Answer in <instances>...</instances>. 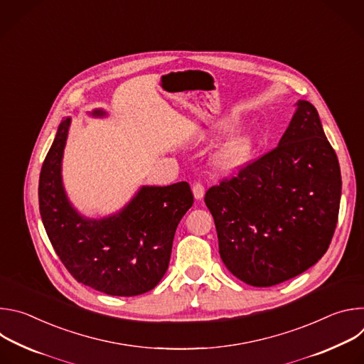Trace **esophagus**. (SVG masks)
<instances>
[{
  "instance_id": "obj_1",
  "label": "esophagus",
  "mask_w": 364,
  "mask_h": 364,
  "mask_svg": "<svg viewBox=\"0 0 364 364\" xmlns=\"http://www.w3.org/2000/svg\"><path fill=\"white\" fill-rule=\"evenodd\" d=\"M193 196H194L196 200H201V198H203V196H204V187H203V184L196 183V184L193 186Z\"/></svg>"
}]
</instances>
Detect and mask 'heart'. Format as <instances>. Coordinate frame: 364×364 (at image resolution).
<instances>
[{"label": "heart", "instance_id": "b5f03b06", "mask_svg": "<svg viewBox=\"0 0 364 364\" xmlns=\"http://www.w3.org/2000/svg\"><path fill=\"white\" fill-rule=\"evenodd\" d=\"M235 128L230 119L222 121L219 132H229ZM255 151V139L250 135H236L223 142L212 155L210 167L219 176H232L240 171L252 159Z\"/></svg>", "mask_w": 364, "mask_h": 364}]
</instances>
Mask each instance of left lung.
<instances>
[{
	"label": "left lung",
	"instance_id": "1",
	"mask_svg": "<svg viewBox=\"0 0 364 364\" xmlns=\"http://www.w3.org/2000/svg\"><path fill=\"white\" fill-rule=\"evenodd\" d=\"M341 173L318 112L295 103L278 146L207 190L226 268L252 287H272L317 264L333 239Z\"/></svg>",
	"mask_w": 364,
	"mask_h": 364
}]
</instances>
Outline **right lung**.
<instances>
[{
	"instance_id": "right-lung-1",
	"label": "right lung",
	"mask_w": 364,
	"mask_h": 364,
	"mask_svg": "<svg viewBox=\"0 0 364 364\" xmlns=\"http://www.w3.org/2000/svg\"><path fill=\"white\" fill-rule=\"evenodd\" d=\"M89 115L109 114L97 108ZM70 124V117L60 122L40 173L38 204L47 236L77 282L115 296L148 292L168 269L176 229L193 204L190 186H141L114 215L95 219L79 213L62 177Z\"/></svg>"
}]
</instances>
